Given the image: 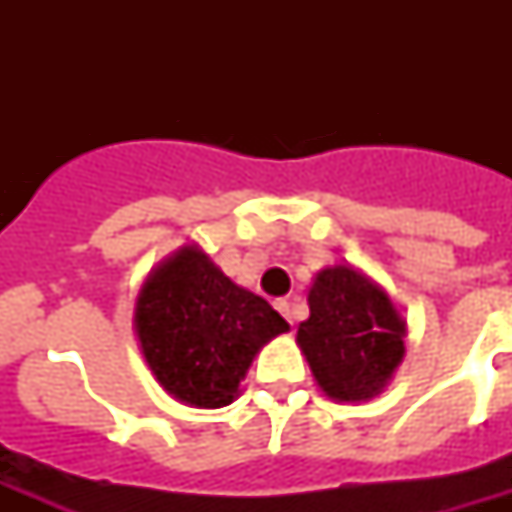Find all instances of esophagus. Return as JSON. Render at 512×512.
Wrapping results in <instances>:
<instances>
[{"label":"esophagus","mask_w":512,"mask_h":512,"mask_svg":"<svg viewBox=\"0 0 512 512\" xmlns=\"http://www.w3.org/2000/svg\"><path fill=\"white\" fill-rule=\"evenodd\" d=\"M276 311H279L281 316L289 321V324H292V319H295V316H292V303H289L287 297H284V300H276Z\"/></svg>","instance_id":"34e87169"}]
</instances>
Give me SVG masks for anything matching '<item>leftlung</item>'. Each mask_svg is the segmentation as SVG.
Listing matches in <instances>:
<instances>
[{
    "label": "left lung",
    "instance_id": "8db88e82",
    "mask_svg": "<svg viewBox=\"0 0 512 512\" xmlns=\"http://www.w3.org/2000/svg\"><path fill=\"white\" fill-rule=\"evenodd\" d=\"M308 305L297 345L324 396L337 404L380 396L406 353V319L385 287L348 263L327 265L308 289Z\"/></svg>",
    "mask_w": 512,
    "mask_h": 512
}]
</instances>
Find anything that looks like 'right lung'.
Instances as JSON below:
<instances>
[{
  "mask_svg": "<svg viewBox=\"0 0 512 512\" xmlns=\"http://www.w3.org/2000/svg\"><path fill=\"white\" fill-rule=\"evenodd\" d=\"M132 327L148 369L175 401L220 409L241 393L260 348L289 324L199 244H183L146 276Z\"/></svg>",
  "mask_w": 512,
  "mask_h": 512,
  "instance_id": "1",
  "label": "right lung"
}]
</instances>
